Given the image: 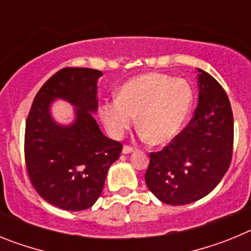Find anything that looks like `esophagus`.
Segmentation results:
<instances>
[{
	"instance_id": "obj_1",
	"label": "esophagus",
	"mask_w": 251,
	"mask_h": 251,
	"mask_svg": "<svg viewBox=\"0 0 251 251\" xmlns=\"http://www.w3.org/2000/svg\"><path fill=\"white\" fill-rule=\"evenodd\" d=\"M133 147H130V146H124L123 147V153L124 154H128V153H132L133 152Z\"/></svg>"
}]
</instances>
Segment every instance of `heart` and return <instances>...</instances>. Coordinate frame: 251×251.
<instances>
[{
    "instance_id": "b5f03b06",
    "label": "heart",
    "mask_w": 251,
    "mask_h": 251,
    "mask_svg": "<svg viewBox=\"0 0 251 251\" xmlns=\"http://www.w3.org/2000/svg\"><path fill=\"white\" fill-rule=\"evenodd\" d=\"M194 104L191 85L183 79L147 73L119 88L117 99L100 106V118L113 138H121L137 115L142 137L153 145H165L181 132Z\"/></svg>"
}]
</instances>
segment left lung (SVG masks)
I'll list each match as a JSON object with an SVG mask.
<instances>
[{"instance_id": "8db88e82", "label": "left lung", "mask_w": 251, "mask_h": 251, "mask_svg": "<svg viewBox=\"0 0 251 251\" xmlns=\"http://www.w3.org/2000/svg\"><path fill=\"white\" fill-rule=\"evenodd\" d=\"M199 104L185 129L161 152L150 153L146 172L150 191L168 205L200 200L229 170L234 118L227 94L208 73L197 69Z\"/></svg>"}]
</instances>
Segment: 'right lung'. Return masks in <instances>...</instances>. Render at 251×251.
<instances>
[{
	"mask_svg": "<svg viewBox=\"0 0 251 251\" xmlns=\"http://www.w3.org/2000/svg\"><path fill=\"white\" fill-rule=\"evenodd\" d=\"M101 72L64 68L41 86L25 128V161L37 194L66 211L92 207L103 191L108 170L119 158L121 142L106 138L92 113L98 110ZM63 99L75 106V121L56 124L50 103Z\"/></svg>",
	"mask_w": 251,
	"mask_h": 251,
	"instance_id": "1",
	"label": "right lung"
}]
</instances>
